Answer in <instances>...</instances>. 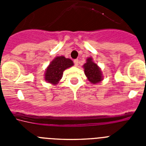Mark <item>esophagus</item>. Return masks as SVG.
<instances>
[{
    "label": "esophagus",
    "instance_id": "34e87169",
    "mask_svg": "<svg viewBox=\"0 0 146 146\" xmlns=\"http://www.w3.org/2000/svg\"><path fill=\"white\" fill-rule=\"evenodd\" d=\"M78 59H75V60H74V65L76 66H77V65H78Z\"/></svg>",
    "mask_w": 146,
    "mask_h": 146
}]
</instances>
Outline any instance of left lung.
<instances>
[{
  "label": "left lung",
  "instance_id": "8db88e82",
  "mask_svg": "<svg viewBox=\"0 0 146 146\" xmlns=\"http://www.w3.org/2000/svg\"><path fill=\"white\" fill-rule=\"evenodd\" d=\"M83 68L88 80L93 84H96L103 80L102 72L97 64L93 61L92 58H87L86 63L83 65Z\"/></svg>",
  "mask_w": 146,
  "mask_h": 146
}]
</instances>
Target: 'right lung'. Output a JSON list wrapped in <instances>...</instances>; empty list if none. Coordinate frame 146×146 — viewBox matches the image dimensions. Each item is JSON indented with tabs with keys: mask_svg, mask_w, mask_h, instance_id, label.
<instances>
[{
	"mask_svg": "<svg viewBox=\"0 0 146 146\" xmlns=\"http://www.w3.org/2000/svg\"><path fill=\"white\" fill-rule=\"evenodd\" d=\"M74 65L71 59L64 56H57L52 61L45 71L44 80L49 83L56 85L63 77L64 71Z\"/></svg>",
	"mask_w": 146,
	"mask_h": 146,
	"instance_id": "1",
	"label": "right lung"
}]
</instances>
